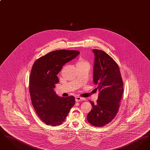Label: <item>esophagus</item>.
Returning <instances> with one entry per match:
<instances>
[{
    "label": "esophagus",
    "instance_id": "1",
    "mask_svg": "<svg viewBox=\"0 0 150 150\" xmlns=\"http://www.w3.org/2000/svg\"><path fill=\"white\" fill-rule=\"evenodd\" d=\"M84 100V98H82V97H79V96H77V97H75V100H76V102L81 101V100Z\"/></svg>",
    "mask_w": 150,
    "mask_h": 150
}]
</instances>
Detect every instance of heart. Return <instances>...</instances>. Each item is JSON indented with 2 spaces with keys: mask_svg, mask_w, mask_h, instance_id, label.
<instances>
[{
  "mask_svg": "<svg viewBox=\"0 0 150 150\" xmlns=\"http://www.w3.org/2000/svg\"><path fill=\"white\" fill-rule=\"evenodd\" d=\"M76 65V67H78V66H89V64L87 61H86L85 59H84L83 58H80L78 60Z\"/></svg>",
  "mask_w": 150,
  "mask_h": 150,
  "instance_id": "heart-1",
  "label": "heart"
}]
</instances>
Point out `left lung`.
Instances as JSON below:
<instances>
[{
	"instance_id": "1",
	"label": "left lung",
	"mask_w": 150,
	"mask_h": 150,
	"mask_svg": "<svg viewBox=\"0 0 150 150\" xmlns=\"http://www.w3.org/2000/svg\"><path fill=\"white\" fill-rule=\"evenodd\" d=\"M93 52V82L100 93L96 103L89 101L92 109L86 117L91 125L102 127L112 121L119 111L123 81L119 67L112 57L102 50L94 49Z\"/></svg>"
}]
</instances>
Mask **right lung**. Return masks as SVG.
<instances>
[{"instance_id": "obj_1", "label": "right lung", "mask_w": 150, "mask_h": 150, "mask_svg": "<svg viewBox=\"0 0 150 150\" xmlns=\"http://www.w3.org/2000/svg\"><path fill=\"white\" fill-rule=\"evenodd\" d=\"M78 50H57L38 58L32 67L29 91L33 106L39 118L47 125L62 124L75 105L74 96L60 97L54 91L59 82L57 75L62 66L79 54Z\"/></svg>"}]
</instances>
